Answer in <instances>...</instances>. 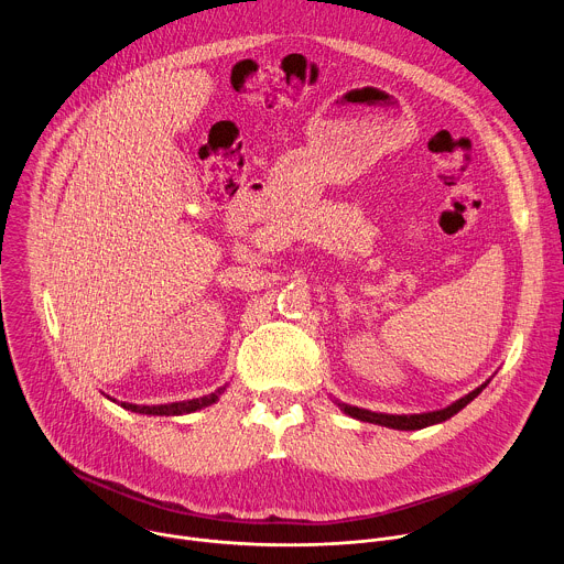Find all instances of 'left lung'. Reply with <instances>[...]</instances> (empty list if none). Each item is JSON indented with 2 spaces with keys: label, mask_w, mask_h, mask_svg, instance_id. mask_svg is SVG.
Wrapping results in <instances>:
<instances>
[{
  "label": "left lung",
  "mask_w": 564,
  "mask_h": 564,
  "mask_svg": "<svg viewBox=\"0 0 564 564\" xmlns=\"http://www.w3.org/2000/svg\"><path fill=\"white\" fill-rule=\"evenodd\" d=\"M487 388V383H481L479 388H475L473 392H468L466 397L457 399L455 404H451L448 409H442V411H433V413H422V415H383V413H372V411H364V409H357V406H348V404H339L344 413H348L350 417L355 420H361V422H370V424H379V426H388V429H397V431H420V429H426L431 424H440V422H446L448 417H453L455 413H459L466 404H470V401Z\"/></svg>",
  "instance_id": "1"
}]
</instances>
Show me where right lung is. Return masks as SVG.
Segmentation results:
<instances>
[{"mask_svg": "<svg viewBox=\"0 0 564 564\" xmlns=\"http://www.w3.org/2000/svg\"><path fill=\"white\" fill-rule=\"evenodd\" d=\"M225 390L218 388L216 392L212 394H205L200 399H187V401H176V404H160V406H138V404H127V401H120V406L131 411V413H140V415H187V413H194V411H200L205 406H212L214 401L218 399V394ZM116 401V399H113Z\"/></svg>", "mask_w": 564, "mask_h": 564, "instance_id": "obj_1", "label": "right lung"}]
</instances>
